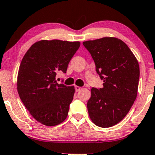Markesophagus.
Here are the masks:
<instances>
[{"label": "esophagus", "mask_w": 155, "mask_h": 155, "mask_svg": "<svg viewBox=\"0 0 155 155\" xmlns=\"http://www.w3.org/2000/svg\"><path fill=\"white\" fill-rule=\"evenodd\" d=\"M74 88H75L76 92H78V91H80L81 90V87L79 86H77V85H75V86H74Z\"/></svg>", "instance_id": "1"}]
</instances>
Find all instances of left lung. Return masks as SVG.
<instances>
[{
    "label": "left lung",
    "mask_w": 155,
    "mask_h": 155,
    "mask_svg": "<svg viewBox=\"0 0 155 155\" xmlns=\"http://www.w3.org/2000/svg\"><path fill=\"white\" fill-rule=\"evenodd\" d=\"M104 81L102 88L91 89L87 107L91 121L108 128L127 116L136 100L139 79L138 61L129 47L115 37L84 41Z\"/></svg>",
    "instance_id": "obj_1"
}]
</instances>
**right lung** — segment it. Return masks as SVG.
Instances as JSON below:
<instances>
[{
  "mask_svg": "<svg viewBox=\"0 0 155 155\" xmlns=\"http://www.w3.org/2000/svg\"><path fill=\"white\" fill-rule=\"evenodd\" d=\"M80 41L41 40L31 45L23 57L17 77L21 100L39 123L58 125L68 116L74 86L55 81L57 72L65 73Z\"/></svg>",
  "mask_w": 155,
  "mask_h": 155,
  "instance_id": "add662e5",
  "label": "right lung"
}]
</instances>
